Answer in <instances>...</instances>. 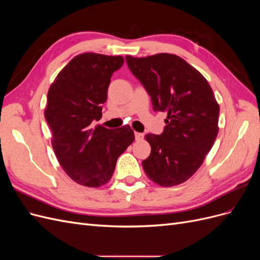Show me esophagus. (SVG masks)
<instances>
[{"label":"esophagus","instance_id":"obj_1","mask_svg":"<svg viewBox=\"0 0 260 260\" xmlns=\"http://www.w3.org/2000/svg\"><path fill=\"white\" fill-rule=\"evenodd\" d=\"M135 136H136V140L137 141H142L143 140V133H139V132H136L135 133Z\"/></svg>","mask_w":260,"mask_h":260}]
</instances>
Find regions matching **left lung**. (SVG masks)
Masks as SVG:
<instances>
[{"instance_id": "1", "label": "left lung", "mask_w": 260, "mask_h": 260, "mask_svg": "<svg viewBox=\"0 0 260 260\" xmlns=\"http://www.w3.org/2000/svg\"><path fill=\"white\" fill-rule=\"evenodd\" d=\"M131 73L151 95L153 109L166 112L160 136L145 139L152 151L142 166L160 186L185 182L202 166L217 138L219 104L208 81L178 55L125 56Z\"/></svg>"}]
</instances>
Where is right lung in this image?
<instances>
[{"label": "right lung", "mask_w": 260, "mask_h": 260, "mask_svg": "<svg viewBox=\"0 0 260 260\" xmlns=\"http://www.w3.org/2000/svg\"><path fill=\"white\" fill-rule=\"evenodd\" d=\"M122 56L98 53L77 55L62 68L48 92L44 116L52 131V146L61 168L75 182L99 187L111 180L116 161L135 141L129 125L115 130L94 120Z\"/></svg>", "instance_id": "1"}]
</instances>
